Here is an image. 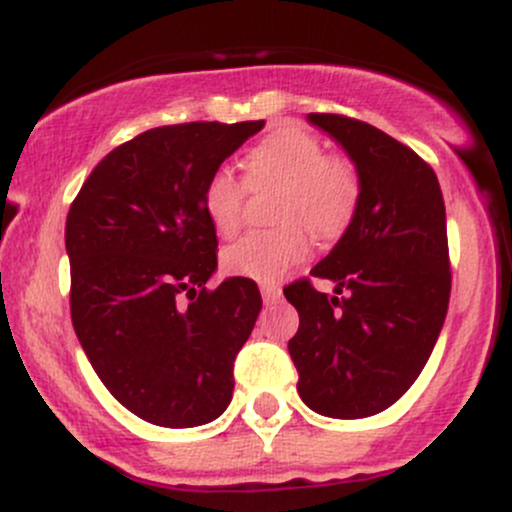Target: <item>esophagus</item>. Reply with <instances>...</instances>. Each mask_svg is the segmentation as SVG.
<instances>
[{
    "mask_svg": "<svg viewBox=\"0 0 512 512\" xmlns=\"http://www.w3.org/2000/svg\"><path fill=\"white\" fill-rule=\"evenodd\" d=\"M262 301L264 303H276L281 298V286L279 284H262Z\"/></svg>",
    "mask_w": 512,
    "mask_h": 512,
    "instance_id": "34e87169",
    "label": "esophagus"
}]
</instances>
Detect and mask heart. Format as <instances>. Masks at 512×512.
I'll return each instance as SVG.
<instances>
[{"label": "heart", "instance_id": "1", "mask_svg": "<svg viewBox=\"0 0 512 512\" xmlns=\"http://www.w3.org/2000/svg\"><path fill=\"white\" fill-rule=\"evenodd\" d=\"M250 187L281 185L276 219L291 221L274 231L248 233L226 250L223 264L231 274L274 284L310 252V231L322 238L339 236L354 221L361 202V178L351 161L325 156L315 137L281 127L245 154ZM245 182L228 170H214L204 182L202 211L221 238H231L243 223Z\"/></svg>", "mask_w": 512, "mask_h": 512}]
</instances>
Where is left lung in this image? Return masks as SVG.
I'll list each match as a JSON object with an SVG mask.
<instances>
[{"instance_id":"1","label":"left lung","mask_w":512,"mask_h":512,"mask_svg":"<svg viewBox=\"0 0 512 512\" xmlns=\"http://www.w3.org/2000/svg\"><path fill=\"white\" fill-rule=\"evenodd\" d=\"M308 122L344 149L361 178L354 221L310 269L286 286L301 325L289 342L298 395L332 419H366L397 402L424 370L450 301L445 204L438 178L409 146L344 115Z\"/></svg>"}]
</instances>
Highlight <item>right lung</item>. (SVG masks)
Listing matches in <instances>:
<instances>
[{
  "label": "right lung",
  "mask_w": 512,
  "mask_h": 512,
  "mask_svg": "<svg viewBox=\"0 0 512 512\" xmlns=\"http://www.w3.org/2000/svg\"><path fill=\"white\" fill-rule=\"evenodd\" d=\"M262 127L142 132L93 168L67 214L74 332L110 395L149 424L202 426L231 404L233 361L262 298L243 276L207 291L219 240L202 190Z\"/></svg>",
  "instance_id": "add662e5"
}]
</instances>
